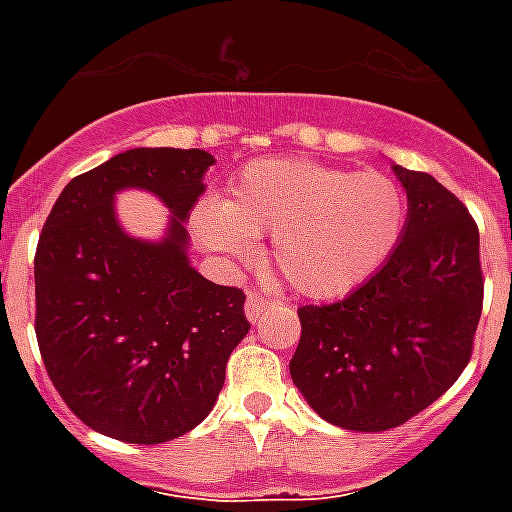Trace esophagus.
Here are the masks:
<instances>
[{"label": "esophagus", "instance_id": "obj_1", "mask_svg": "<svg viewBox=\"0 0 512 512\" xmlns=\"http://www.w3.org/2000/svg\"><path fill=\"white\" fill-rule=\"evenodd\" d=\"M273 305V300L268 295H260V292H249L247 295V305H244V313H247V319L255 324V321H260V316H263L268 308Z\"/></svg>", "mask_w": 512, "mask_h": 512}]
</instances>
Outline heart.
Wrapping results in <instances>:
<instances>
[{
	"label": "heart",
	"instance_id": "b5f03b06",
	"mask_svg": "<svg viewBox=\"0 0 512 512\" xmlns=\"http://www.w3.org/2000/svg\"><path fill=\"white\" fill-rule=\"evenodd\" d=\"M404 220V193L388 175L263 159L239 170L223 204L196 209L193 233L233 260H252L257 239L268 236L281 279L300 295L327 300L364 284L388 260Z\"/></svg>",
	"mask_w": 512,
	"mask_h": 512
}]
</instances>
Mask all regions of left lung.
Here are the masks:
<instances>
[{"mask_svg":"<svg viewBox=\"0 0 512 512\" xmlns=\"http://www.w3.org/2000/svg\"><path fill=\"white\" fill-rule=\"evenodd\" d=\"M404 231L345 300L303 305L289 374L313 412L345 430L404 425L452 388L473 353L484 305L478 225L428 172L393 167Z\"/></svg>","mask_w":512,"mask_h":512,"instance_id":"1","label":"left lung"}]
</instances>
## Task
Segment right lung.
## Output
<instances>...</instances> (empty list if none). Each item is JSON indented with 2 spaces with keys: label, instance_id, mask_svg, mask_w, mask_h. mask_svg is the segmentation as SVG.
<instances>
[{
  "label": "right lung",
  "instance_id": "add662e5",
  "mask_svg": "<svg viewBox=\"0 0 512 512\" xmlns=\"http://www.w3.org/2000/svg\"><path fill=\"white\" fill-rule=\"evenodd\" d=\"M215 164L199 148H132L63 188L34 257L36 340L71 412L103 436L164 444L199 425L249 332L244 292L188 263L185 217ZM124 187L156 192L173 217L162 242L115 220Z\"/></svg>",
  "mask_w": 512,
  "mask_h": 512
}]
</instances>
